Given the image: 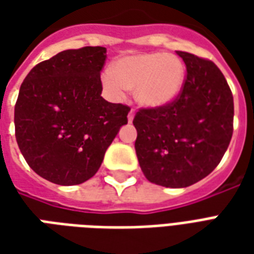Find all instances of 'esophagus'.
I'll return each instance as SVG.
<instances>
[{
  "mask_svg": "<svg viewBox=\"0 0 254 254\" xmlns=\"http://www.w3.org/2000/svg\"><path fill=\"white\" fill-rule=\"evenodd\" d=\"M133 118H134V110H130L129 111V114H127V121L132 122Z\"/></svg>",
  "mask_w": 254,
  "mask_h": 254,
  "instance_id": "esophagus-1",
  "label": "esophagus"
}]
</instances>
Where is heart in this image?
Returning a JSON list of instances; mask_svg holds the SVG:
<instances>
[{
  "instance_id": "obj_1",
  "label": "heart",
  "mask_w": 254,
  "mask_h": 254,
  "mask_svg": "<svg viewBox=\"0 0 254 254\" xmlns=\"http://www.w3.org/2000/svg\"><path fill=\"white\" fill-rule=\"evenodd\" d=\"M185 83V65L167 53H145L118 60L102 74L106 94L122 100L127 89H134L138 105L158 109L177 99Z\"/></svg>"
}]
</instances>
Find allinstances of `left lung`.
I'll list each match as a JSON object with an SVG mask.
<instances>
[{
  "mask_svg": "<svg viewBox=\"0 0 254 254\" xmlns=\"http://www.w3.org/2000/svg\"><path fill=\"white\" fill-rule=\"evenodd\" d=\"M177 54L187 65L181 94L133 120L141 171L166 188L190 187L212 173L229 147L234 120L233 94L219 67L190 53Z\"/></svg>",
  "mask_w": 254,
  "mask_h": 254,
  "instance_id": "8db88e82",
  "label": "left lung"
}]
</instances>
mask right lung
Here are the masks:
<instances>
[{
  "label": "right lung",
  "instance_id": "right-lung-1",
  "mask_svg": "<svg viewBox=\"0 0 254 254\" xmlns=\"http://www.w3.org/2000/svg\"><path fill=\"white\" fill-rule=\"evenodd\" d=\"M106 47L65 50L31 69L14 106L16 140L38 176L78 185L96 174L130 109L102 98Z\"/></svg>",
  "mask_w": 254,
  "mask_h": 254
}]
</instances>
